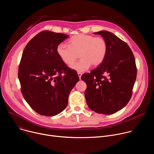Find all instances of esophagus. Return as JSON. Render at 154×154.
Masks as SVG:
<instances>
[{
    "label": "esophagus",
    "mask_w": 154,
    "mask_h": 154,
    "mask_svg": "<svg viewBox=\"0 0 154 154\" xmlns=\"http://www.w3.org/2000/svg\"><path fill=\"white\" fill-rule=\"evenodd\" d=\"M77 74H78V75H79V79H81V76H82V73H81V72H78Z\"/></svg>",
    "instance_id": "34e87169"
}]
</instances>
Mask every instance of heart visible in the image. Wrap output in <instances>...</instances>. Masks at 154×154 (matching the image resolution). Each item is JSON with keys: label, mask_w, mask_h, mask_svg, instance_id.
<instances>
[{"label": "heart", "mask_w": 154, "mask_h": 154, "mask_svg": "<svg viewBox=\"0 0 154 154\" xmlns=\"http://www.w3.org/2000/svg\"><path fill=\"white\" fill-rule=\"evenodd\" d=\"M107 48L103 38L80 33L72 36L68 45L63 42L58 44L56 51L61 60L68 66L75 61L79 54L81 60L71 68L76 71L83 72L91 65L96 67L101 64L106 57Z\"/></svg>", "instance_id": "obj_1"}]
</instances>
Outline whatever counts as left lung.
Listing matches in <instances>:
<instances>
[{
    "instance_id": "1",
    "label": "left lung",
    "mask_w": 154,
    "mask_h": 154,
    "mask_svg": "<svg viewBox=\"0 0 154 154\" xmlns=\"http://www.w3.org/2000/svg\"><path fill=\"white\" fill-rule=\"evenodd\" d=\"M107 52L101 64L81 79L87 87L85 96L91 110L103 115L115 113L124 108L132 95L137 69L132 51L127 44L113 33L102 30Z\"/></svg>"
}]
</instances>
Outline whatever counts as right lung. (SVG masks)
Masks as SVG:
<instances>
[{
	"label": "right lung",
	"instance_id": "obj_1",
	"mask_svg": "<svg viewBox=\"0 0 154 154\" xmlns=\"http://www.w3.org/2000/svg\"><path fill=\"white\" fill-rule=\"evenodd\" d=\"M68 37L42 31L28 42L22 55L18 69L21 93L41 115L54 116L63 112L79 80L75 71L61 60L56 51L58 44Z\"/></svg>",
	"mask_w": 154,
	"mask_h": 154
}]
</instances>
